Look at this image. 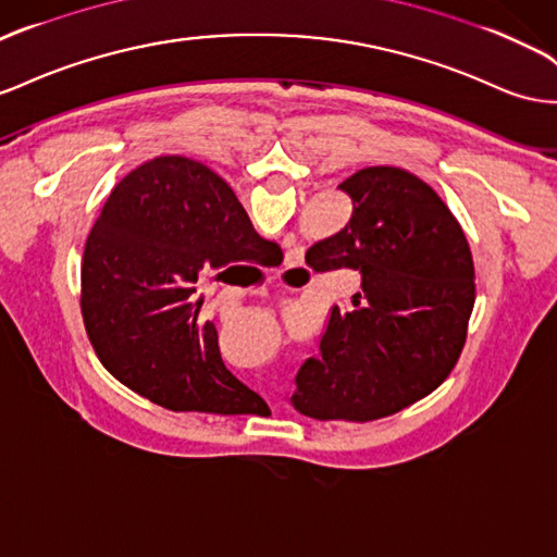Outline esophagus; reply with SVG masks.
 Masks as SVG:
<instances>
[{"label": "esophagus", "instance_id": "1", "mask_svg": "<svg viewBox=\"0 0 557 557\" xmlns=\"http://www.w3.org/2000/svg\"><path fill=\"white\" fill-rule=\"evenodd\" d=\"M288 260H290L293 264H297L299 260H302V255H299V250H295V252H290V255H288Z\"/></svg>", "mask_w": 557, "mask_h": 557}]
</instances>
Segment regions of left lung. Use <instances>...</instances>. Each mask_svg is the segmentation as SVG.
I'll return each instance as SVG.
<instances>
[{
	"label": "left lung",
	"mask_w": 557,
	"mask_h": 557,
	"mask_svg": "<svg viewBox=\"0 0 557 557\" xmlns=\"http://www.w3.org/2000/svg\"><path fill=\"white\" fill-rule=\"evenodd\" d=\"M354 203L342 232L307 262L356 269L358 309L333 307L319 358L299 368L290 403L305 417L374 422L426 398L457 366L475 305L469 242L445 201L410 171L370 166L339 185Z\"/></svg>",
	"instance_id": "1"
}]
</instances>
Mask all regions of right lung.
<instances>
[{
	"label": "right lung",
	"mask_w": 557,
	"mask_h": 557,
	"mask_svg": "<svg viewBox=\"0 0 557 557\" xmlns=\"http://www.w3.org/2000/svg\"><path fill=\"white\" fill-rule=\"evenodd\" d=\"M269 244L201 161L173 154L133 169L82 258V315L104 370L173 412L246 414L258 394L224 368L218 330L191 295L201 274L255 264Z\"/></svg>",
	"instance_id": "add662e5"
}]
</instances>
